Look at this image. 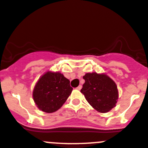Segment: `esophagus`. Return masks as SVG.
Listing matches in <instances>:
<instances>
[{"mask_svg": "<svg viewBox=\"0 0 148 148\" xmlns=\"http://www.w3.org/2000/svg\"><path fill=\"white\" fill-rule=\"evenodd\" d=\"M82 88V85H78V86H77V90H80Z\"/></svg>", "mask_w": 148, "mask_h": 148, "instance_id": "obj_1", "label": "esophagus"}]
</instances>
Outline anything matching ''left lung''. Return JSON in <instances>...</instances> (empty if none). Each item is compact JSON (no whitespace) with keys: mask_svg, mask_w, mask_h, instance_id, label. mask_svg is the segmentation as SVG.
Segmentation results:
<instances>
[{"mask_svg":"<svg viewBox=\"0 0 148 148\" xmlns=\"http://www.w3.org/2000/svg\"><path fill=\"white\" fill-rule=\"evenodd\" d=\"M80 92L92 108L100 112H107L115 107L118 91L115 82L105 74L86 73Z\"/></svg>","mask_w":148,"mask_h":148,"instance_id":"obj_1","label":"left lung"}]
</instances>
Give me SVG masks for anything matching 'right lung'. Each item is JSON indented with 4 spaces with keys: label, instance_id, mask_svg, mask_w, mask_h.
I'll return each mask as SVG.
<instances>
[{
    "label": "right lung",
    "instance_id": "add662e5",
    "mask_svg": "<svg viewBox=\"0 0 148 148\" xmlns=\"http://www.w3.org/2000/svg\"><path fill=\"white\" fill-rule=\"evenodd\" d=\"M72 90L70 80L63 74L47 72L36 83L33 97L39 109L51 113L61 108Z\"/></svg>",
    "mask_w": 148,
    "mask_h": 148
}]
</instances>
